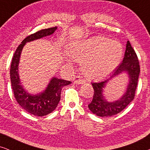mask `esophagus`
Listing matches in <instances>:
<instances>
[{"label":"esophagus","instance_id":"obj_1","mask_svg":"<svg viewBox=\"0 0 150 150\" xmlns=\"http://www.w3.org/2000/svg\"><path fill=\"white\" fill-rule=\"evenodd\" d=\"M85 83V81L81 79V78L79 76H76L74 78V84H75V85H83Z\"/></svg>","mask_w":150,"mask_h":150}]
</instances>
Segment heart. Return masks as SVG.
Here are the masks:
<instances>
[{"instance_id": "1", "label": "heart", "mask_w": 150, "mask_h": 150, "mask_svg": "<svg viewBox=\"0 0 150 150\" xmlns=\"http://www.w3.org/2000/svg\"><path fill=\"white\" fill-rule=\"evenodd\" d=\"M123 47L117 41L104 37H93L76 43L69 54L81 63V69L91 79H102L118 66L123 56Z\"/></svg>"}]
</instances>
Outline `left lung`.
<instances>
[{
    "label": "left lung",
    "mask_w": 150,
    "mask_h": 150,
    "mask_svg": "<svg viewBox=\"0 0 150 150\" xmlns=\"http://www.w3.org/2000/svg\"><path fill=\"white\" fill-rule=\"evenodd\" d=\"M140 67L138 58L129 41L122 63L119 65L110 79L99 83H92L94 94L92 102L88 105L89 110L97 116L110 117L122 111L134 98L138 83ZM122 73H126L129 80L126 89L121 97L113 101H108L103 95V89L110 81Z\"/></svg>",
    "instance_id": "left-lung-1"
}]
</instances>
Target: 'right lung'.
Masks as SVG:
<instances>
[{"label": "right lung", "mask_w": 150, "mask_h": 150, "mask_svg": "<svg viewBox=\"0 0 150 150\" xmlns=\"http://www.w3.org/2000/svg\"><path fill=\"white\" fill-rule=\"evenodd\" d=\"M57 29V26L46 28L26 37L16 49L12 59L10 79L14 96L16 101L22 108L35 116H45L54 111L61 100V89L64 86L71 84V82L53 76L42 91L35 94L30 93L22 85L20 79V56L22 49L26 43L50 36L54 33Z\"/></svg>", "instance_id": "add662e5"}]
</instances>
